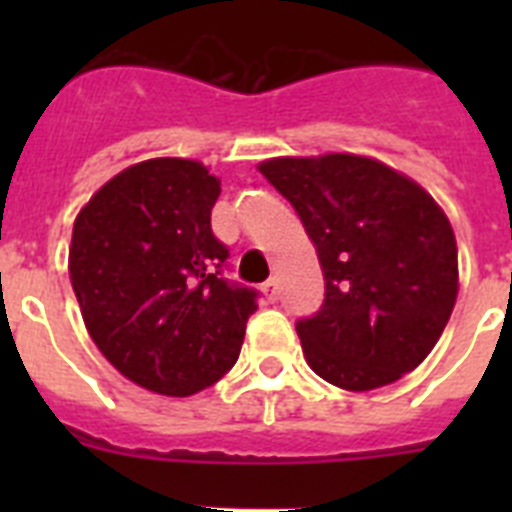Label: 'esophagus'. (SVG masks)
<instances>
[{"mask_svg": "<svg viewBox=\"0 0 512 512\" xmlns=\"http://www.w3.org/2000/svg\"><path fill=\"white\" fill-rule=\"evenodd\" d=\"M279 292H282V287H279V279L271 277L264 282V295L269 302H277L279 300Z\"/></svg>", "mask_w": 512, "mask_h": 512, "instance_id": "obj_1", "label": "esophagus"}]
</instances>
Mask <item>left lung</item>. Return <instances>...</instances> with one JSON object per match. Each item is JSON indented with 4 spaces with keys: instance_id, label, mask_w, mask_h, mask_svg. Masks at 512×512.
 I'll list each match as a JSON object with an SVG mask.
<instances>
[{
    "instance_id": "left-lung-1",
    "label": "left lung",
    "mask_w": 512,
    "mask_h": 512,
    "mask_svg": "<svg viewBox=\"0 0 512 512\" xmlns=\"http://www.w3.org/2000/svg\"><path fill=\"white\" fill-rule=\"evenodd\" d=\"M259 171L295 207L323 266V305L297 320L312 372L351 392L413 372L459 292L449 217L413 179L374 158H271Z\"/></svg>"
}]
</instances>
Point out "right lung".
<instances>
[{
  "label": "right lung",
  "mask_w": 512,
  "mask_h": 512,
  "mask_svg": "<svg viewBox=\"0 0 512 512\" xmlns=\"http://www.w3.org/2000/svg\"><path fill=\"white\" fill-rule=\"evenodd\" d=\"M220 179L151 158L104 184L74 223L71 287L89 336L130 382L169 397L215 384L241 354L259 292L225 279L212 233Z\"/></svg>",
  "instance_id": "add662e5"
}]
</instances>
